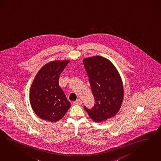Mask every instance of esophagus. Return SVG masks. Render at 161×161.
Instances as JSON below:
<instances>
[{
  "label": "esophagus",
  "instance_id": "esophagus-1",
  "mask_svg": "<svg viewBox=\"0 0 161 161\" xmlns=\"http://www.w3.org/2000/svg\"><path fill=\"white\" fill-rule=\"evenodd\" d=\"M75 104H78V105H81L82 104V101H81L80 99H78L76 101H74L73 103Z\"/></svg>",
  "mask_w": 161,
  "mask_h": 161
}]
</instances>
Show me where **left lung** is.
Returning <instances> with one entry per match:
<instances>
[{
  "instance_id": "1",
  "label": "left lung",
  "mask_w": 161,
  "mask_h": 161,
  "mask_svg": "<svg viewBox=\"0 0 161 161\" xmlns=\"http://www.w3.org/2000/svg\"><path fill=\"white\" fill-rule=\"evenodd\" d=\"M83 63L95 98L92 109L84 108L95 122L106 121L118 113L122 106L124 94L122 79L113 63L103 57L85 58Z\"/></svg>"
}]
</instances>
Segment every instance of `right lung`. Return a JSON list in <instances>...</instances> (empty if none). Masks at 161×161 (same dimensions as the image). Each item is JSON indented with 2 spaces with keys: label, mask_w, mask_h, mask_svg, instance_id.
<instances>
[{
  "label": "right lung",
  "mask_w": 161,
  "mask_h": 161,
  "mask_svg": "<svg viewBox=\"0 0 161 161\" xmlns=\"http://www.w3.org/2000/svg\"><path fill=\"white\" fill-rule=\"evenodd\" d=\"M69 60H55L42 66L36 74L30 90L31 108L41 119L56 122L71 106L58 84L60 74Z\"/></svg>",
  "instance_id": "right-lung-1"
}]
</instances>
